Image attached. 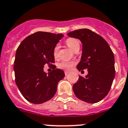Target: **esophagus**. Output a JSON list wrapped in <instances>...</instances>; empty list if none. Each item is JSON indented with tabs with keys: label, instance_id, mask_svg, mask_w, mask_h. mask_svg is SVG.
I'll return each mask as SVG.
<instances>
[{
	"label": "esophagus",
	"instance_id": "34e87169",
	"mask_svg": "<svg viewBox=\"0 0 128 128\" xmlns=\"http://www.w3.org/2000/svg\"><path fill=\"white\" fill-rule=\"evenodd\" d=\"M65 72V76H67V75L68 74V73H69L68 71H66H66H65V72Z\"/></svg>",
	"mask_w": 128,
	"mask_h": 128
}]
</instances>
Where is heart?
Segmentation results:
<instances>
[{
  "instance_id": "1",
  "label": "heart",
  "mask_w": 128,
  "mask_h": 128,
  "mask_svg": "<svg viewBox=\"0 0 128 128\" xmlns=\"http://www.w3.org/2000/svg\"><path fill=\"white\" fill-rule=\"evenodd\" d=\"M66 45L72 49L73 51H76L80 48V43L77 39L75 38H68L65 41ZM52 54L55 59H57L59 57V46L56 45L52 50ZM75 63L74 62H69V61H62L58 63V67L60 69L63 70H70L72 66L74 65Z\"/></svg>"
}]
</instances>
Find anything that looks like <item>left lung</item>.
Returning a JSON list of instances; mask_svg holds the SVG:
<instances>
[{"label": "left lung", "instance_id": "8db88e82", "mask_svg": "<svg viewBox=\"0 0 128 128\" xmlns=\"http://www.w3.org/2000/svg\"><path fill=\"white\" fill-rule=\"evenodd\" d=\"M67 35L81 41L82 54L77 68L78 71L87 68L88 71L87 76H79L74 84V92L85 102H98L107 95L115 77L113 52L106 41L91 30L79 29Z\"/></svg>", "mask_w": 128, "mask_h": 128}]
</instances>
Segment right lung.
<instances>
[{
    "label": "right lung",
    "instance_id": "obj_1",
    "mask_svg": "<svg viewBox=\"0 0 128 128\" xmlns=\"http://www.w3.org/2000/svg\"><path fill=\"white\" fill-rule=\"evenodd\" d=\"M63 37L46 32H37L26 37L18 48L14 62L15 82L24 98L34 104L51 100L57 90L58 82L65 77L61 69L53 65L52 50ZM46 64L54 70L47 74Z\"/></svg>",
    "mask_w": 128,
    "mask_h": 128
}]
</instances>
